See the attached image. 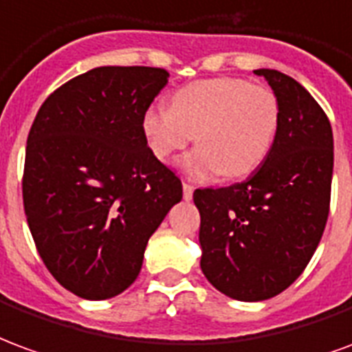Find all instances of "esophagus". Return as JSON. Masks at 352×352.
<instances>
[{"label": "esophagus", "instance_id": "34e87169", "mask_svg": "<svg viewBox=\"0 0 352 352\" xmlns=\"http://www.w3.org/2000/svg\"><path fill=\"white\" fill-rule=\"evenodd\" d=\"M184 199L186 201H191L193 199V191H195V187L191 186V184H187V182H184Z\"/></svg>", "mask_w": 352, "mask_h": 352}]
</instances>
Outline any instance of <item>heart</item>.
<instances>
[{"label":"heart","mask_w":352,"mask_h":352,"mask_svg":"<svg viewBox=\"0 0 352 352\" xmlns=\"http://www.w3.org/2000/svg\"><path fill=\"white\" fill-rule=\"evenodd\" d=\"M278 127L276 94L240 78L193 82L174 91L168 109L150 107L142 116L146 142L159 161H170L195 137L197 148L179 161L195 179L253 173L268 155Z\"/></svg>","instance_id":"b5f03b06"}]
</instances>
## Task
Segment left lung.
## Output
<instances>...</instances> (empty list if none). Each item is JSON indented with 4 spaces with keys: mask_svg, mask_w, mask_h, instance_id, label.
<instances>
[{
    "mask_svg": "<svg viewBox=\"0 0 352 352\" xmlns=\"http://www.w3.org/2000/svg\"><path fill=\"white\" fill-rule=\"evenodd\" d=\"M253 73L278 97L274 144L245 182L193 193L202 274L242 302L272 298L304 272L324 232L334 168L332 127L319 102L289 74Z\"/></svg>",
    "mask_w": 352,
    "mask_h": 352,
    "instance_id": "8db88e82",
    "label": "left lung"
}]
</instances>
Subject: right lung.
Returning <instances> with one entry per match:
<instances>
[{
  "instance_id": "1",
  "label": "right lung",
  "mask_w": 352,
  "mask_h": 352,
  "mask_svg": "<svg viewBox=\"0 0 352 352\" xmlns=\"http://www.w3.org/2000/svg\"><path fill=\"white\" fill-rule=\"evenodd\" d=\"M157 67H97L54 91L25 146L24 210L56 281L107 300L142 268L182 182L148 148L142 116L165 88Z\"/></svg>"
}]
</instances>
